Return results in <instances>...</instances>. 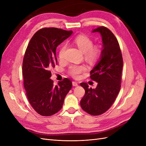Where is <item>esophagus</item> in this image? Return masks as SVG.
<instances>
[{
    "label": "esophagus",
    "mask_w": 146,
    "mask_h": 146,
    "mask_svg": "<svg viewBox=\"0 0 146 146\" xmlns=\"http://www.w3.org/2000/svg\"><path fill=\"white\" fill-rule=\"evenodd\" d=\"M72 85L74 86H77L78 85V84L76 82H72Z\"/></svg>",
    "instance_id": "obj_1"
}]
</instances>
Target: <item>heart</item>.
<instances>
[{"label": "heart", "instance_id": "1", "mask_svg": "<svg viewBox=\"0 0 146 146\" xmlns=\"http://www.w3.org/2000/svg\"><path fill=\"white\" fill-rule=\"evenodd\" d=\"M74 42L81 51L85 53V56L88 60L93 61L99 57L100 55V48L97 46H93V41L86 35H78L75 38ZM66 48L67 44H64L60 48L58 56L61 60L64 58ZM86 69L87 68L85 65H72L69 68L68 72L73 77L78 78L82 73L86 71Z\"/></svg>", "mask_w": 146, "mask_h": 146}]
</instances>
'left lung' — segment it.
Instances as JSON below:
<instances>
[{
  "mask_svg": "<svg viewBox=\"0 0 146 146\" xmlns=\"http://www.w3.org/2000/svg\"><path fill=\"white\" fill-rule=\"evenodd\" d=\"M92 32H99L103 42L100 60L90 72V78L98 84L92 89L80 83L85 90L80 105L88 114L98 116L111 107L120 91L123 59L117 39L108 29L101 26Z\"/></svg>",
  "mask_w": 146,
  "mask_h": 146,
  "instance_id": "left-lung-1",
  "label": "left lung"
}]
</instances>
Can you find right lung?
Here are the masks:
<instances>
[{"instance_id": "right-lung-1", "label": "right lung", "mask_w": 146, "mask_h": 146, "mask_svg": "<svg viewBox=\"0 0 146 146\" xmlns=\"http://www.w3.org/2000/svg\"><path fill=\"white\" fill-rule=\"evenodd\" d=\"M72 33L71 30L42 28L34 34L26 48L23 63L24 86L31 106L41 116L58 112L72 88L68 78L56 86L50 78V69L57 63L56 47Z\"/></svg>"}]
</instances>
